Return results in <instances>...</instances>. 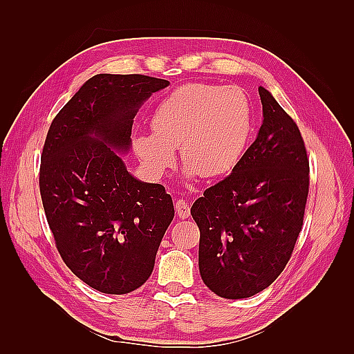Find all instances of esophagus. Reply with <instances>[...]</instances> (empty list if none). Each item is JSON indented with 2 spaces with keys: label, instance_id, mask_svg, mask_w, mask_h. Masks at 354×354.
<instances>
[{
  "label": "esophagus",
  "instance_id": "esophagus-1",
  "mask_svg": "<svg viewBox=\"0 0 354 354\" xmlns=\"http://www.w3.org/2000/svg\"><path fill=\"white\" fill-rule=\"evenodd\" d=\"M175 208H176V214L181 217V219H187V217L190 216V204L187 201L176 199Z\"/></svg>",
  "mask_w": 354,
  "mask_h": 354
}]
</instances>
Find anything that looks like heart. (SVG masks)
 <instances>
[{"mask_svg": "<svg viewBox=\"0 0 354 354\" xmlns=\"http://www.w3.org/2000/svg\"><path fill=\"white\" fill-rule=\"evenodd\" d=\"M152 132H138L132 147L152 176L171 167L181 150L185 176L217 178L239 162L251 132V108L242 89L208 84L176 88L150 115Z\"/></svg>", "mask_w": 354, "mask_h": 354, "instance_id": "b5f03b06", "label": "heart"}]
</instances>
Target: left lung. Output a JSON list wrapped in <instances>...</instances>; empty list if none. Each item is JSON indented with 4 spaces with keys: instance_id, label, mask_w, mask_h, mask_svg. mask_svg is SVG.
Listing matches in <instances>:
<instances>
[{
    "instance_id": "obj_1",
    "label": "left lung",
    "mask_w": 354,
    "mask_h": 354,
    "mask_svg": "<svg viewBox=\"0 0 354 354\" xmlns=\"http://www.w3.org/2000/svg\"><path fill=\"white\" fill-rule=\"evenodd\" d=\"M263 123L231 175L190 213L201 231L199 272L228 299L250 298L283 272L303 228L309 158L297 123L259 86Z\"/></svg>"
}]
</instances>
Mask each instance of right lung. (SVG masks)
Wrapping results in <instances>:
<instances>
[{"instance_id":"add662e5","label":"right lung","mask_w":354,"mask_h":354,"mask_svg":"<svg viewBox=\"0 0 354 354\" xmlns=\"http://www.w3.org/2000/svg\"><path fill=\"white\" fill-rule=\"evenodd\" d=\"M142 74H97L59 111L45 140L39 187L65 265L93 289L123 295L147 281L175 216L161 184L133 178V117L169 86Z\"/></svg>"}]
</instances>
